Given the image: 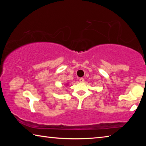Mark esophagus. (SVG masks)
Returning a JSON list of instances; mask_svg holds the SVG:
<instances>
[{"label": "esophagus", "mask_w": 146, "mask_h": 146, "mask_svg": "<svg viewBox=\"0 0 146 146\" xmlns=\"http://www.w3.org/2000/svg\"><path fill=\"white\" fill-rule=\"evenodd\" d=\"M79 81H80V82H84V79L83 78H79Z\"/></svg>", "instance_id": "esophagus-1"}]
</instances>
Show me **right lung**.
<instances>
[{
    "label": "right lung",
    "instance_id": "1",
    "mask_svg": "<svg viewBox=\"0 0 146 146\" xmlns=\"http://www.w3.org/2000/svg\"><path fill=\"white\" fill-rule=\"evenodd\" d=\"M66 86H67L68 85V84H66Z\"/></svg>",
    "mask_w": 146,
    "mask_h": 146
}]
</instances>
